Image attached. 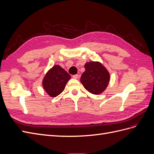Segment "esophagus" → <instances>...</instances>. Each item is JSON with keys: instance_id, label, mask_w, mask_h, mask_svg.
<instances>
[{"instance_id": "esophagus-1", "label": "esophagus", "mask_w": 154, "mask_h": 154, "mask_svg": "<svg viewBox=\"0 0 154 154\" xmlns=\"http://www.w3.org/2000/svg\"><path fill=\"white\" fill-rule=\"evenodd\" d=\"M78 77H79L78 74H75V75H73V76H72V78H73L74 79H78Z\"/></svg>"}]
</instances>
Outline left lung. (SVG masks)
Listing matches in <instances>:
<instances>
[{
    "label": "left lung",
    "mask_w": 154,
    "mask_h": 154,
    "mask_svg": "<svg viewBox=\"0 0 154 154\" xmlns=\"http://www.w3.org/2000/svg\"><path fill=\"white\" fill-rule=\"evenodd\" d=\"M85 72L80 82L87 91L93 94H100L109 85L110 74L106 69L98 62H90L85 64Z\"/></svg>",
    "instance_id": "1"
}]
</instances>
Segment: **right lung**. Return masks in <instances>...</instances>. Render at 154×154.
<instances>
[{
	"instance_id": "1",
	"label": "right lung",
	"mask_w": 154,
	"mask_h": 154,
	"mask_svg": "<svg viewBox=\"0 0 154 154\" xmlns=\"http://www.w3.org/2000/svg\"><path fill=\"white\" fill-rule=\"evenodd\" d=\"M70 78L71 76L67 71L56 65L49 70L43 79L44 89L51 97H57L63 91Z\"/></svg>"
}]
</instances>
